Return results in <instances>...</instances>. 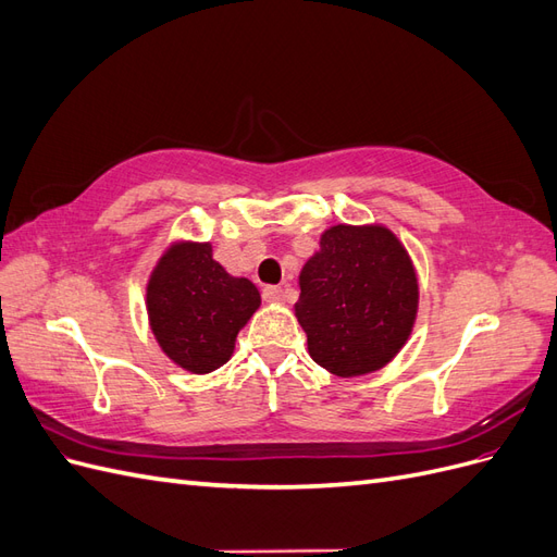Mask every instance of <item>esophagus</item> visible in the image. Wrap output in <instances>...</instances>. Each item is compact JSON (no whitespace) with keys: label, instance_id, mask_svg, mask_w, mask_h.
Returning a JSON list of instances; mask_svg holds the SVG:
<instances>
[{"label":"esophagus","instance_id":"34e87169","mask_svg":"<svg viewBox=\"0 0 557 557\" xmlns=\"http://www.w3.org/2000/svg\"><path fill=\"white\" fill-rule=\"evenodd\" d=\"M262 297H264V301H269V305H283L285 301V293H283V288H278V285H267V288L262 290Z\"/></svg>","mask_w":557,"mask_h":557}]
</instances>
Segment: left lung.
I'll use <instances>...</instances> for the list:
<instances>
[{"label": "left lung", "mask_w": 557, "mask_h": 557, "mask_svg": "<svg viewBox=\"0 0 557 557\" xmlns=\"http://www.w3.org/2000/svg\"><path fill=\"white\" fill-rule=\"evenodd\" d=\"M295 315L309 356L342 379L379 372L407 344L418 278L407 248L383 225H334L299 272Z\"/></svg>", "instance_id": "obj_1"}]
</instances>
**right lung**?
<instances>
[{
	"label": "right lung",
	"instance_id": "add662e5",
	"mask_svg": "<svg viewBox=\"0 0 557 557\" xmlns=\"http://www.w3.org/2000/svg\"><path fill=\"white\" fill-rule=\"evenodd\" d=\"M258 307L256 285L230 276L213 260L211 244H172L146 285L150 330L164 356L193 374H209L232 358Z\"/></svg>",
	"mask_w": 557,
	"mask_h": 557
}]
</instances>
